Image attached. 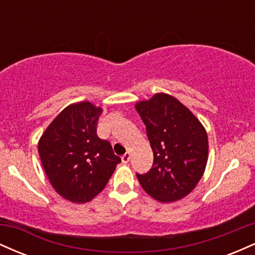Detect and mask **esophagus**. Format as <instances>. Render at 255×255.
<instances>
[{
  "label": "esophagus",
  "instance_id": "1",
  "mask_svg": "<svg viewBox=\"0 0 255 255\" xmlns=\"http://www.w3.org/2000/svg\"><path fill=\"white\" fill-rule=\"evenodd\" d=\"M122 163H125V164H127L128 162H129V159H130V153H126L125 156H122Z\"/></svg>",
  "mask_w": 255,
  "mask_h": 255
}]
</instances>
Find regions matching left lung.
Here are the masks:
<instances>
[{
	"mask_svg": "<svg viewBox=\"0 0 255 255\" xmlns=\"http://www.w3.org/2000/svg\"><path fill=\"white\" fill-rule=\"evenodd\" d=\"M153 151V166L137 174L142 189L159 203L183 199L197 187L209 159V139L197 116L164 92L135 103Z\"/></svg>",
	"mask_w": 255,
	"mask_h": 255,
	"instance_id": "1",
	"label": "left lung"
}]
</instances>
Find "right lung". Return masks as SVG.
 I'll return each mask as SVG.
<instances>
[{
  "mask_svg": "<svg viewBox=\"0 0 255 255\" xmlns=\"http://www.w3.org/2000/svg\"><path fill=\"white\" fill-rule=\"evenodd\" d=\"M101 107L87 101L69 104L38 141V153L52 188L72 203H89L104 189L121 158L97 135Z\"/></svg>",
  "mask_w": 255,
  "mask_h": 255,
  "instance_id": "add662e5",
  "label": "right lung"
}]
</instances>
